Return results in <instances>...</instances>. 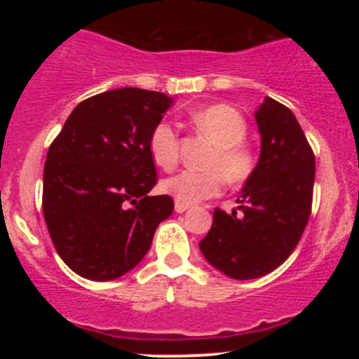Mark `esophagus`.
<instances>
[{
	"mask_svg": "<svg viewBox=\"0 0 359 359\" xmlns=\"http://www.w3.org/2000/svg\"><path fill=\"white\" fill-rule=\"evenodd\" d=\"M189 208H191V204L182 203V201H175V211L177 212H185Z\"/></svg>",
	"mask_w": 359,
	"mask_h": 359,
	"instance_id": "1",
	"label": "esophagus"
}]
</instances>
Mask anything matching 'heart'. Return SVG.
<instances>
[{"label": "heart", "instance_id": "heart-1", "mask_svg": "<svg viewBox=\"0 0 359 359\" xmlns=\"http://www.w3.org/2000/svg\"><path fill=\"white\" fill-rule=\"evenodd\" d=\"M192 123L197 130L214 143L204 170L184 168L162 182V189L177 201L196 203L216 196L229 182L240 184L253 174L257 158L253 150L243 143L248 133L246 119L229 104H211L194 111ZM148 150L158 167L172 168L179 160V133L170 123L160 121L148 138Z\"/></svg>", "mask_w": 359, "mask_h": 359}]
</instances>
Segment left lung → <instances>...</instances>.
Instances as JSON below:
<instances>
[{
	"label": "left lung",
	"mask_w": 359,
	"mask_h": 359,
	"mask_svg": "<svg viewBox=\"0 0 359 359\" xmlns=\"http://www.w3.org/2000/svg\"><path fill=\"white\" fill-rule=\"evenodd\" d=\"M262 154L243 187L241 214L214 209L199 243L209 263L236 280L270 273L290 257L312 209L316 156L294 113L265 97L257 113Z\"/></svg>",
	"instance_id": "8db88e82"
}]
</instances>
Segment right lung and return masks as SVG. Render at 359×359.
<instances>
[{"label": "right lung", "instance_id": "obj_1", "mask_svg": "<svg viewBox=\"0 0 359 359\" xmlns=\"http://www.w3.org/2000/svg\"><path fill=\"white\" fill-rule=\"evenodd\" d=\"M170 102L138 88L96 94L76 106L48 148L45 224L81 277L108 282L137 266L174 211L170 196H148L156 184L148 138Z\"/></svg>", "mask_w": 359, "mask_h": 359}]
</instances>
